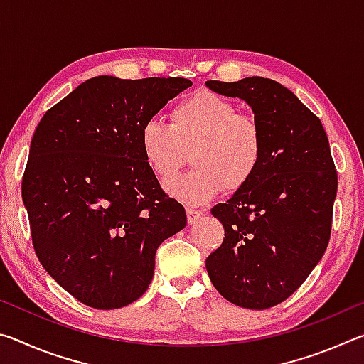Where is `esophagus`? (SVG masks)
<instances>
[{
	"mask_svg": "<svg viewBox=\"0 0 364 364\" xmlns=\"http://www.w3.org/2000/svg\"><path fill=\"white\" fill-rule=\"evenodd\" d=\"M186 215H188L189 225H194L196 221L202 217V210H196V208H186Z\"/></svg>",
	"mask_w": 364,
	"mask_h": 364,
	"instance_id": "1",
	"label": "esophagus"
}]
</instances>
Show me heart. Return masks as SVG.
I'll list each match as a JSON object with an SVG mask.
<instances>
[{"mask_svg": "<svg viewBox=\"0 0 364 364\" xmlns=\"http://www.w3.org/2000/svg\"><path fill=\"white\" fill-rule=\"evenodd\" d=\"M147 167L160 180L181 168L191 152L193 170L165 181L167 193L189 205L210 202L226 189L236 193L254 180L263 160V133L255 119L212 91L178 102L170 125L147 120L139 134Z\"/></svg>", "mask_w": 364, "mask_h": 364, "instance_id": "obj_1", "label": "heart"}]
</instances>
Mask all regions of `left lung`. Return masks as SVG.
<instances>
[{"instance_id": "8db88e82", "label": "left lung", "mask_w": 364, "mask_h": 364, "mask_svg": "<svg viewBox=\"0 0 364 364\" xmlns=\"http://www.w3.org/2000/svg\"><path fill=\"white\" fill-rule=\"evenodd\" d=\"M249 104L263 133V160L247 186L212 208L225 228L205 267L231 304L264 310L304 284L328 247L337 171L323 123L286 86L263 77L205 82Z\"/></svg>"}]
</instances>
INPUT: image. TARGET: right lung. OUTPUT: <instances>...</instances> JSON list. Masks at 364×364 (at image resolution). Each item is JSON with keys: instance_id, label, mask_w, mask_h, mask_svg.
I'll return each mask as SVG.
<instances>
[{"instance_id": "right-lung-1", "label": "right lung", "mask_w": 364, "mask_h": 364, "mask_svg": "<svg viewBox=\"0 0 364 364\" xmlns=\"http://www.w3.org/2000/svg\"><path fill=\"white\" fill-rule=\"evenodd\" d=\"M188 78L78 85L43 115L30 144L22 200L48 274L82 304L114 310L149 287L156 250L186 226L147 167L139 134Z\"/></svg>"}]
</instances>
